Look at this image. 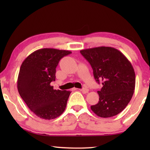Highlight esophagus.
<instances>
[{"label": "esophagus", "instance_id": "esophagus-1", "mask_svg": "<svg viewBox=\"0 0 150 150\" xmlns=\"http://www.w3.org/2000/svg\"><path fill=\"white\" fill-rule=\"evenodd\" d=\"M81 91L83 93H87L88 92V89L87 88H83L81 89Z\"/></svg>", "mask_w": 150, "mask_h": 150}]
</instances>
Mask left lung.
<instances>
[{"label":"left lung","mask_w":150,"mask_h":150,"mask_svg":"<svg viewBox=\"0 0 150 150\" xmlns=\"http://www.w3.org/2000/svg\"><path fill=\"white\" fill-rule=\"evenodd\" d=\"M90 63L93 75L103 87L97 93L99 101L91 106L96 115L109 118L126 107L135 89L136 75L131 63L120 51L101 46L80 51Z\"/></svg>","instance_id":"1"}]
</instances>
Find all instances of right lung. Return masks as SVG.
Masks as SVG:
<instances>
[{
	"label": "right lung",
	"instance_id": "obj_1",
	"mask_svg": "<svg viewBox=\"0 0 150 150\" xmlns=\"http://www.w3.org/2000/svg\"><path fill=\"white\" fill-rule=\"evenodd\" d=\"M71 54L67 50L44 48L35 51L22 62L17 87L22 99L35 115L52 120L64 112L71 91L55 90L56 67L62 57Z\"/></svg>",
	"mask_w": 150,
	"mask_h": 150
}]
</instances>
